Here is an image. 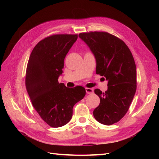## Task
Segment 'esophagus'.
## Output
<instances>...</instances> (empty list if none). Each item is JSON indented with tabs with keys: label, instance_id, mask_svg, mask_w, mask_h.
<instances>
[{
	"label": "esophagus",
	"instance_id": "obj_1",
	"mask_svg": "<svg viewBox=\"0 0 159 159\" xmlns=\"http://www.w3.org/2000/svg\"><path fill=\"white\" fill-rule=\"evenodd\" d=\"M85 91H86V93L88 94H91L93 93V89H91V88H85Z\"/></svg>",
	"mask_w": 159,
	"mask_h": 159
}]
</instances>
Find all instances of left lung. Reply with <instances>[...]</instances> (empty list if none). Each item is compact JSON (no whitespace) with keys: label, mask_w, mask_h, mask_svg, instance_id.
Instances as JSON below:
<instances>
[{"label":"left lung","mask_w":159,"mask_h":159,"mask_svg":"<svg viewBox=\"0 0 159 159\" xmlns=\"http://www.w3.org/2000/svg\"><path fill=\"white\" fill-rule=\"evenodd\" d=\"M79 37L88 46L96 60V74L108 81L107 90H94L100 103L93 111L97 121L111 125L126 114L137 89V70L128 46L108 32L80 33Z\"/></svg>","instance_id":"obj_1"}]
</instances>
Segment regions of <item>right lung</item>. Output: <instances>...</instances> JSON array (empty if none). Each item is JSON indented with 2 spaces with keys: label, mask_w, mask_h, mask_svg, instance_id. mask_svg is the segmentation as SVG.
Returning a JSON list of instances; mask_svg holds the SVG:
<instances>
[{
  "label": "right lung",
  "mask_w": 159,
  "mask_h": 159,
  "mask_svg": "<svg viewBox=\"0 0 159 159\" xmlns=\"http://www.w3.org/2000/svg\"><path fill=\"white\" fill-rule=\"evenodd\" d=\"M78 39L77 34H55L40 41L28 61L26 87L34 108L52 127L65 125L71 119L74 105L85 95L82 86L67 88L59 84L64 59Z\"/></svg>",
  "instance_id": "obj_1"
}]
</instances>
